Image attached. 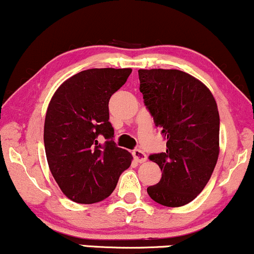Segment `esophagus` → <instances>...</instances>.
I'll return each instance as SVG.
<instances>
[{"label": "esophagus", "instance_id": "esophagus-1", "mask_svg": "<svg viewBox=\"0 0 254 254\" xmlns=\"http://www.w3.org/2000/svg\"><path fill=\"white\" fill-rule=\"evenodd\" d=\"M132 155H133V158H135L136 162H138V163H143V162L146 161L145 152L140 150V149H135V150L132 151Z\"/></svg>", "mask_w": 254, "mask_h": 254}]
</instances>
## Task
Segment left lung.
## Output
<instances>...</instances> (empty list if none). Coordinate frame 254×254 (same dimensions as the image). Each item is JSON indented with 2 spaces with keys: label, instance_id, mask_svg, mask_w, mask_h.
Instances as JSON below:
<instances>
[{
  "label": "left lung",
  "instance_id": "8db88e82",
  "mask_svg": "<svg viewBox=\"0 0 254 254\" xmlns=\"http://www.w3.org/2000/svg\"><path fill=\"white\" fill-rule=\"evenodd\" d=\"M139 91L167 150L149 160L162 170L161 181L146 189L167 207L193 201L209 181L219 156L220 118L210 91L179 69H139Z\"/></svg>",
  "mask_w": 254,
  "mask_h": 254
}]
</instances>
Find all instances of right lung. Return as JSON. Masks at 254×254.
<instances>
[{
	"label": "right lung",
	"instance_id": "right-lung-1",
	"mask_svg": "<svg viewBox=\"0 0 254 254\" xmlns=\"http://www.w3.org/2000/svg\"><path fill=\"white\" fill-rule=\"evenodd\" d=\"M131 72V68L79 72L58 88L48 105L44 129L48 166L63 193L74 202L103 201L130 167L131 154L114 140L109 100Z\"/></svg>",
	"mask_w": 254,
	"mask_h": 254
}]
</instances>
